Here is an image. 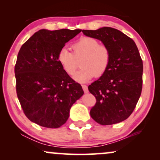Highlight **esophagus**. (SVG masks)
<instances>
[{
  "label": "esophagus",
  "instance_id": "esophagus-1",
  "mask_svg": "<svg viewBox=\"0 0 160 160\" xmlns=\"http://www.w3.org/2000/svg\"><path fill=\"white\" fill-rule=\"evenodd\" d=\"M82 88H83V90H84L85 93H87L89 92L88 87H87V86H86V85H82Z\"/></svg>",
  "mask_w": 160,
  "mask_h": 160
}]
</instances>
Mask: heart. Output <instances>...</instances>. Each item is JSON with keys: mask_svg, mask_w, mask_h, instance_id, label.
I'll list each match as a JSON object with an SVG mask.
<instances>
[{"mask_svg": "<svg viewBox=\"0 0 160 160\" xmlns=\"http://www.w3.org/2000/svg\"><path fill=\"white\" fill-rule=\"evenodd\" d=\"M73 53L67 48L60 49L58 61L68 75H73L81 61L82 69L73 76L76 82L86 83L96 76L100 77L108 70L111 62L108 47L100 44L97 39L83 37L72 45Z\"/></svg>", "mask_w": 160, "mask_h": 160, "instance_id": "b5f03b06", "label": "heart"}]
</instances>
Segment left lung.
<instances>
[{
	"label": "left lung",
	"mask_w": 160,
	"mask_h": 160,
	"mask_svg": "<svg viewBox=\"0 0 160 160\" xmlns=\"http://www.w3.org/2000/svg\"><path fill=\"white\" fill-rule=\"evenodd\" d=\"M85 36L101 41L111 52L106 73L88 87L96 98L90 116L98 124L110 125L128 119L142 91L143 61L134 41L115 28L83 30Z\"/></svg>",
	"instance_id": "left-lung-1"
}]
</instances>
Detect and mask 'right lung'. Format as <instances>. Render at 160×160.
I'll return each instance as SVG.
<instances>
[{"mask_svg": "<svg viewBox=\"0 0 160 160\" xmlns=\"http://www.w3.org/2000/svg\"><path fill=\"white\" fill-rule=\"evenodd\" d=\"M81 31L40 30L19 49L14 68L17 95L26 117L38 125L60 128L84 94L58 61L60 49Z\"/></svg>", "mask_w": 160, "mask_h": 160, "instance_id": "obj_1", "label": "right lung"}]
</instances>
